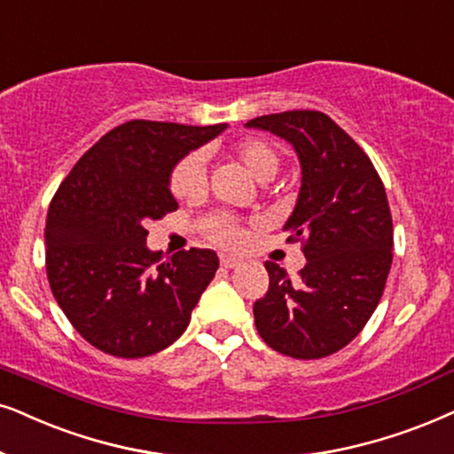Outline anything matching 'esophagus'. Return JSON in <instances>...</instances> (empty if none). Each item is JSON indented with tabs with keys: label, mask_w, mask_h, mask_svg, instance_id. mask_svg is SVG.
Wrapping results in <instances>:
<instances>
[{
	"label": "esophagus",
	"mask_w": 454,
	"mask_h": 454,
	"mask_svg": "<svg viewBox=\"0 0 454 454\" xmlns=\"http://www.w3.org/2000/svg\"><path fill=\"white\" fill-rule=\"evenodd\" d=\"M221 264L225 269H235L241 264V258H235V256H229V254H221Z\"/></svg>",
	"instance_id": "34e87169"
}]
</instances>
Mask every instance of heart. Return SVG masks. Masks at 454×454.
Here are the masks:
<instances>
[{"label": "heart", "mask_w": 454, "mask_h": 454, "mask_svg": "<svg viewBox=\"0 0 454 454\" xmlns=\"http://www.w3.org/2000/svg\"><path fill=\"white\" fill-rule=\"evenodd\" d=\"M235 156L244 164L246 170L254 176L261 184L273 179L279 170V154L269 141L248 137L241 139L235 145ZM206 185V167H204V154L202 152H193V154L185 156L184 160L176 164L170 176V190L176 198H198L204 192ZM206 229L208 235L215 241L223 246H239L244 239V231H241L238 223L225 213H216L206 221Z\"/></svg>", "instance_id": "heart-1"}]
</instances>
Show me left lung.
I'll use <instances>...</instances> for the list:
<instances>
[{"label":"left lung","instance_id":"1","mask_svg":"<svg viewBox=\"0 0 454 454\" xmlns=\"http://www.w3.org/2000/svg\"><path fill=\"white\" fill-rule=\"evenodd\" d=\"M246 127L286 139L300 162V192L284 231L302 241L298 279L267 261L269 292L254 323L270 348L294 358L333 355L378 309L392 267L384 184L344 129L317 110L256 116Z\"/></svg>","mask_w":454,"mask_h":454}]
</instances>
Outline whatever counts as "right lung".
Returning a JSON list of instances; mask_svg holds the SVG:
<instances>
[{
	"label": "right lung",
	"instance_id": "right-lung-1",
	"mask_svg": "<svg viewBox=\"0 0 454 454\" xmlns=\"http://www.w3.org/2000/svg\"><path fill=\"white\" fill-rule=\"evenodd\" d=\"M225 129L129 121L87 150L58 187L45 223L47 279L91 346L150 356L190 325L219 256L192 248L162 262V252L145 244V223L176 210L173 168Z\"/></svg>",
	"mask_w": 454,
	"mask_h": 454
}]
</instances>
